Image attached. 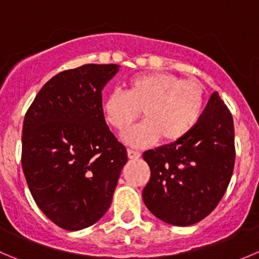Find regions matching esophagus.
Here are the masks:
<instances>
[{"mask_svg":"<svg viewBox=\"0 0 259 259\" xmlns=\"http://www.w3.org/2000/svg\"><path fill=\"white\" fill-rule=\"evenodd\" d=\"M142 155V153L138 152V150H133V149H127V157L130 159H138V158Z\"/></svg>","mask_w":259,"mask_h":259,"instance_id":"esophagus-1","label":"esophagus"}]
</instances>
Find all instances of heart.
Instances as JSON below:
<instances>
[{
  "label": "heart",
  "instance_id": "obj_1",
  "mask_svg": "<svg viewBox=\"0 0 259 259\" xmlns=\"http://www.w3.org/2000/svg\"><path fill=\"white\" fill-rule=\"evenodd\" d=\"M204 107L205 89L197 79L162 72L133 77L126 92L114 90L102 104L107 122L120 133L143 111L144 121L124 134L125 142L134 147L153 144L159 138L167 144L181 142L195 129Z\"/></svg>",
  "mask_w": 259,
  "mask_h": 259
}]
</instances>
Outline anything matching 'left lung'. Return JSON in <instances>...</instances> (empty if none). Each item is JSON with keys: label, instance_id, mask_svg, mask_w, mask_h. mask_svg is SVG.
<instances>
[{"label": "left lung", "instance_id": "1", "mask_svg": "<svg viewBox=\"0 0 259 259\" xmlns=\"http://www.w3.org/2000/svg\"><path fill=\"white\" fill-rule=\"evenodd\" d=\"M150 180L143 201L155 218L188 227L206 218L224 196L234 169V124L214 92L195 129L181 142L143 153Z\"/></svg>", "mask_w": 259, "mask_h": 259}]
</instances>
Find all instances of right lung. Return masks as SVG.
<instances>
[{"instance_id":"add662e5","label":"right lung","mask_w":259,"mask_h":259,"mask_svg":"<svg viewBox=\"0 0 259 259\" xmlns=\"http://www.w3.org/2000/svg\"><path fill=\"white\" fill-rule=\"evenodd\" d=\"M119 68L86 64L60 72L25 115L22 170L39 209L62 229H84L104 217L127 162L102 110V90Z\"/></svg>"}]
</instances>
